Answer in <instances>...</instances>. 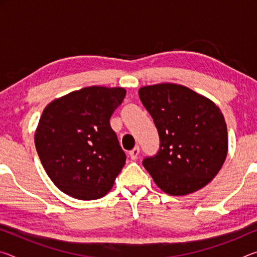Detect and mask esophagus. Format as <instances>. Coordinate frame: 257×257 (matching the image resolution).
<instances>
[{
    "mask_svg": "<svg viewBox=\"0 0 257 257\" xmlns=\"http://www.w3.org/2000/svg\"><path fill=\"white\" fill-rule=\"evenodd\" d=\"M138 154H139V147L138 146H136L134 150L129 152V156H130V159H132V160H136Z\"/></svg>",
    "mask_w": 257,
    "mask_h": 257,
    "instance_id": "34e87169",
    "label": "esophagus"
}]
</instances>
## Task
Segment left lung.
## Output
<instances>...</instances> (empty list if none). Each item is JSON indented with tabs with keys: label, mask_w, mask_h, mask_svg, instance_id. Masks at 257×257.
Here are the masks:
<instances>
[{
	"label": "left lung",
	"mask_w": 257,
	"mask_h": 257,
	"mask_svg": "<svg viewBox=\"0 0 257 257\" xmlns=\"http://www.w3.org/2000/svg\"><path fill=\"white\" fill-rule=\"evenodd\" d=\"M138 93L160 136V150L144 159V168L169 195L203 188L217 175L228 153L227 124L220 108L177 84L144 86Z\"/></svg>",
	"instance_id": "1"
}]
</instances>
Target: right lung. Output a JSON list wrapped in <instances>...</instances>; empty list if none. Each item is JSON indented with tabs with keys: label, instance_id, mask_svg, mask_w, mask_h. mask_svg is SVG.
I'll list each match as a JSON object with an SVG mask.
<instances>
[{
	"label": "right lung",
	"instance_id": "obj_1",
	"mask_svg": "<svg viewBox=\"0 0 257 257\" xmlns=\"http://www.w3.org/2000/svg\"><path fill=\"white\" fill-rule=\"evenodd\" d=\"M124 96L122 87L90 86L44 108L35 146L47 176L64 194L92 201L111 190L125 154L110 118Z\"/></svg>",
	"mask_w": 257,
	"mask_h": 257
}]
</instances>
